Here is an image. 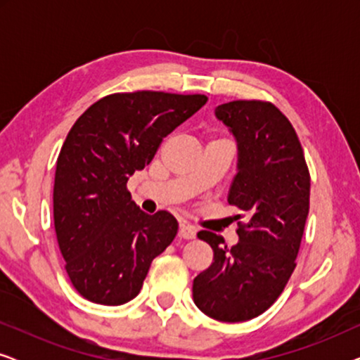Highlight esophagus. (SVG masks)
Segmentation results:
<instances>
[{"label": "esophagus", "mask_w": 360, "mask_h": 360, "mask_svg": "<svg viewBox=\"0 0 360 360\" xmlns=\"http://www.w3.org/2000/svg\"><path fill=\"white\" fill-rule=\"evenodd\" d=\"M196 236V229L191 224L180 223L179 226V238L181 239H193Z\"/></svg>", "instance_id": "obj_1"}]
</instances>
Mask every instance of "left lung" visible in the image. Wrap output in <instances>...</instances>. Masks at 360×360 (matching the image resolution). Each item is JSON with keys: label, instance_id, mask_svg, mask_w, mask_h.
<instances>
[{"label": "left lung", "instance_id": "obj_1", "mask_svg": "<svg viewBox=\"0 0 360 360\" xmlns=\"http://www.w3.org/2000/svg\"><path fill=\"white\" fill-rule=\"evenodd\" d=\"M214 115L238 142V172L228 203L249 216L228 249L200 231L213 264L193 280V302L206 316L248 321L272 307L295 270L309 210V172L290 121L272 103L231 101Z\"/></svg>", "mask_w": 360, "mask_h": 360}]
</instances>
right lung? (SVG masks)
Listing matches in <instances>:
<instances>
[{"instance_id":"obj_1","label":"right lung","mask_w":360,"mask_h":360,"mask_svg":"<svg viewBox=\"0 0 360 360\" xmlns=\"http://www.w3.org/2000/svg\"><path fill=\"white\" fill-rule=\"evenodd\" d=\"M206 101L205 95L115 93L88 108L68 132L57 159L53 224L83 298L127 303L141 292L152 260L175 239L174 216L141 211L126 184Z\"/></svg>"}]
</instances>
